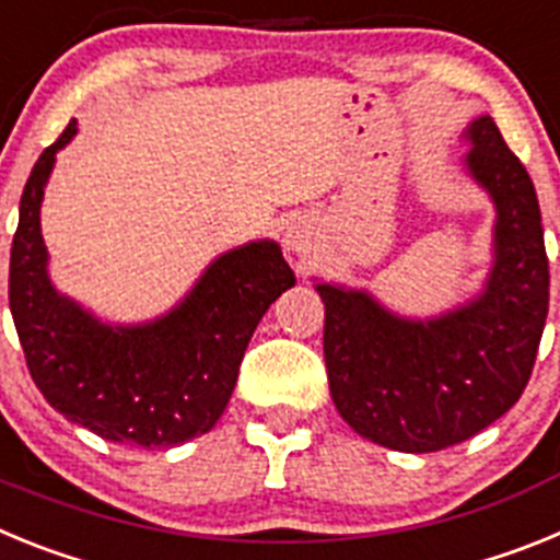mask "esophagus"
<instances>
[{
	"label": "esophagus",
	"instance_id": "34e87169",
	"mask_svg": "<svg viewBox=\"0 0 560 560\" xmlns=\"http://www.w3.org/2000/svg\"><path fill=\"white\" fill-rule=\"evenodd\" d=\"M285 249L289 252H294V255H308L311 252V244H308V235H305L303 230H300V226H289V230H285Z\"/></svg>",
	"mask_w": 560,
	"mask_h": 560
}]
</instances>
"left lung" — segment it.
<instances>
[{
    "instance_id": "8db88e82",
    "label": "left lung",
    "mask_w": 560,
    "mask_h": 560,
    "mask_svg": "<svg viewBox=\"0 0 560 560\" xmlns=\"http://www.w3.org/2000/svg\"><path fill=\"white\" fill-rule=\"evenodd\" d=\"M463 156L493 201V260L482 289L438 316L389 311L368 289L316 283L325 303L330 398L370 443L427 454L474 438L522 398L547 308L550 264L536 187L491 114L468 122Z\"/></svg>"
}]
</instances>
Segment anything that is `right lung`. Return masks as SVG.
<instances>
[{"mask_svg": "<svg viewBox=\"0 0 560 560\" xmlns=\"http://www.w3.org/2000/svg\"><path fill=\"white\" fill-rule=\"evenodd\" d=\"M67 126L30 171L10 249V314L36 387L89 432L137 448H171L210 432L224 415L257 323L296 283L275 241H249L201 271L167 314L103 323L49 280L42 201Z\"/></svg>", "mask_w": 560, "mask_h": 560, "instance_id": "1", "label": "right lung"}]
</instances>
